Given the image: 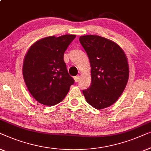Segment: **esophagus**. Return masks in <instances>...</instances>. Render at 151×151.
Listing matches in <instances>:
<instances>
[{
  "label": "esophagus",
  "mask_w": 151,
  "mask_h": 151,
  "mask_svg": "<svg viewBox=\"0 0 151 151\" xmlns=\"http://www.w3.org/2000/svg\"><path fill=\"white\" fill-rule=\"evenodd\" d=\"M74 79H75V81L76 83H77V82L79 81L80 78H79V76H75V77H74Z\"/></svg>",
  "instance_id": "obj_1"
}]
</instances>
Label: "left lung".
I'll return each mask as SVG.
<instances>
[{
	"mask_svg": "<svg viewBox=\"0 0 151 151\" xmlns=\"http://www.w3.org/2000/svg\"><path fill=\"white\" fill-rule=\"evenodd\" d=\"M80 43L90 59L91 86L83 93L88 103L97 109L116 103L126 88L129 76L127 55L112 40L101 36L86 35Z\"/></svg>",
	"mask_w": 151,
	"mask_h": 151,
	"instance_id": "left-lung-1",
	"label": "left lung"
}]
</instances>
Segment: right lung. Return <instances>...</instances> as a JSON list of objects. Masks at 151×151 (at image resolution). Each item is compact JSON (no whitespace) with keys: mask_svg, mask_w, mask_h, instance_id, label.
<instances>
[{"mask_svg":"<svg viewBox=\"0 0 151 151\" xmlns=\"http://www.w3.org/2000/svg\"><path fill=\"white\" fill-rule=\"evenodd\" d=\"M75 35L42 38L29 48L22 65L27 88L38 103L52 106L66 96L74 79L68 73L63 55Z\"/></svg>","mask_w":151,"mask_h":151,"instance_id":"obj_1","label":"right lung"}]
</instances>
